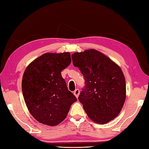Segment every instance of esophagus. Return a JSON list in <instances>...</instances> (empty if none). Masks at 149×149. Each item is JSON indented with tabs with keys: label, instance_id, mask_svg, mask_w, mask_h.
Instances as JSON below:
<instances>
[{
	"label": "esophagus",
	"instance_id": "esophagus-1",
	"mask_svg": "<svg viewBox=\"0 0 149 149\" xmlns=\"http://www.w3.org/2000/svg\"><path fill=\"white\" fill-rule=\"evenodd\" d=\"M79 93H80V91H79V89H76L75 91H74V96L76 97H78V96H79Z\"/></svg>",
	"mask_w": 149,
	"mask_h": 149
}]
</instances>
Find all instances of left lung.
<instances>
[{
    "mask_svg": "<svg viewBox=\"0 0 149 149\" xmlns=\"http://www.w3.org/2000/svg\"><path fill=\"white\" fill-rule=\"evenodd\" d=\"M71 58L85 80L78 100L88 116L101 124L113 120L120 113L126 97L125 80L120 68L94 49L74 53Z\"/></svg>",
    "mask_w": 149,
    "mask_h": 149,
    "instance_id": "1",
    "label": "left lung"
}]
</instances>
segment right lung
Wrapping results in <instances>:
<instances>
[{"label": "right lung", "mask_w": 149, "mask_h": 149, "mask_svg": "<svg viewBox=\"0 0 149 149\" xmlns=\"http://www.w3.org/2000/svg\"><path fill=\"white\" fill-rule=\"evenodd\" d=\"M71 61L69 52L47 53L33 60L25 70L22 93L30 114L39 123L50 126L59 124L77 101L61 74Z\"/></svg>", "instance_id": "add662e5"}]
</instances>
